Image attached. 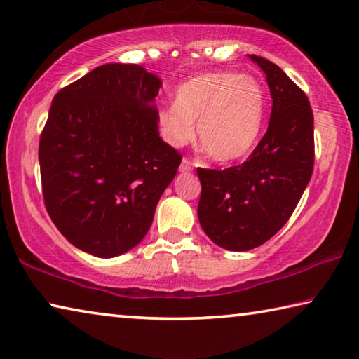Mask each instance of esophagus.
<instances>
[{"label": "esophagus", "mask_w": 359, "mask_h": 359, "mask_svg": "<svg viewBox=\"0 0 359 359\" xmlns=\"http://www.w3.org/2000/svg\"><path fill=\"white\" fill-rule=\"evenodd\" d=\"M191 169H193V164H191L190 159H187V158L182 159V163H180V168H179L180 172H190Z\"/></svg>", "instance_id": "34e87169"}]
</instances>
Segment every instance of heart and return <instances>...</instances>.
I'll list each match as a JSON object with an SVG mask.
<instances>
[{
  "instance_id": "b5f03b06",
  "label": "heart",
  "mask_w": 359,
  "mask_h": 359,
  "mask_svg": "<svg viewBox=\"0 0 359 359\" xmlns=\"http://www.w3.org/2000/svg\"><path fill=\"white\" fill-rule=\"evenodd\" d=\"M266 97L252 76L235 72H209L175 90L172 105L159 108L156 121L163 139L185 145L196 134L209 158L230 163L251 153L265 121Z\"/></svg>"
}]
</instances>
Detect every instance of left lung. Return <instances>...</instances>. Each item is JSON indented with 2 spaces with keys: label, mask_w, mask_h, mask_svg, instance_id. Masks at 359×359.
<instances>
[{
  "label": "left lung",
  "mask_w": 359,
  "mask_h": 359,
  "mask_svg": "<svg viewBox=\"0 0 359 359\" xmlns=\"http://www.w3.org/2000/svg\"><path fill=\"white\" fill-rule=\"evenodd\" d=\"M266 75L273 99L269 129L240 166L198 168V219L229 251H249L283 229L309 185L315 164L309 97L280 67L251 55Z\"/></svg>",
  "instance_id": "obj_1"
}]
</instances>
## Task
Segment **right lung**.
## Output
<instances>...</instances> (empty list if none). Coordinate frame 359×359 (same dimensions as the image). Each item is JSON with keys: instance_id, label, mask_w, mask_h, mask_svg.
Masks as SVG:
<instances>
[{"instance_id": "obj_1", "label": "right lung", "mask_w": 359, "mask_h": 359, "mask_svg": "<svg viewBox=\"0 0 359 359\" xmlns=\"http://www.w3.org/2000/svg\"><path fill=\"white\" fill-rule=\"evenodd\" d=\"M161 79L105 64L54 95L39 137L44 206L73 246L115 257L144 240L182 155L159 137Z\"/></svg>"}]
</instances>
